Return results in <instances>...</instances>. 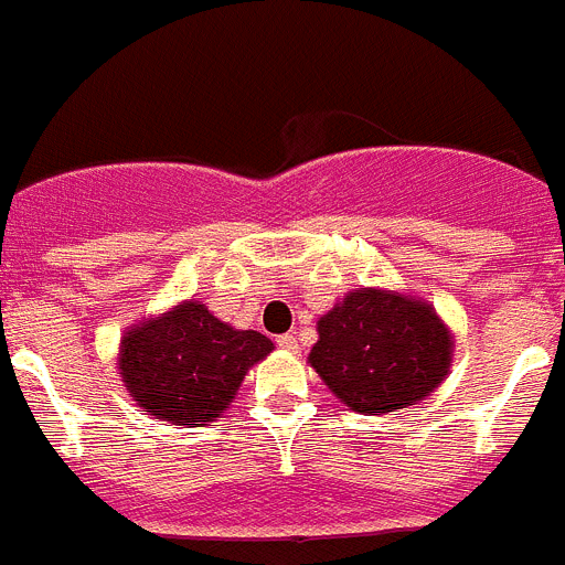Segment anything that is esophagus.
<instances>
[{"instance_id":"1","label":"esophagus","mask_w":565,"mask_h":565,"mask_svg":"<svg viewBox=\"0 0 565 565\" xmlns=\"http://www.w3.org/2000/svg\"><path fill=\"white\" fill-rule=\"evenodd\" d=\"M279 348H286V351H297V337H291V333H282V337L277 339Z\"/></svg>"}]
</instances>
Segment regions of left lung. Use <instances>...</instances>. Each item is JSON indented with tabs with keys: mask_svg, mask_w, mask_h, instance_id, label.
I'll list each match as a JSON object with an SVG mask.
<instances>
[{
	"mask_svg": "<svg viewBox=\"0 0 565 565\" xmlns=\"http://www.w3.org/2000/svg\"><path fill=\"white\" fill-rule=\"evenodd\" d=\"M450 353V331L427 302L351 291L319 319L308 362L351 411L382 416L430 396L447 376Z\"/></svg>",
	"mask_w": 565,
	"mask_h": 565,
	"instance_id": "1",
	"label": "left lung"
}]
</instances>
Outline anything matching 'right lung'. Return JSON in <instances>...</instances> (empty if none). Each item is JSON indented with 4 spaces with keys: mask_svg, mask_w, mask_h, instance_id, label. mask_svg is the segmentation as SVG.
<instances>
[{
    "mask_svg": "<svg viewBox=\"0 0 565 565\" xmlns=\"http://www.w3.org/2000/svg\"><path fill=\"white\" fill-rule=\"evenodd\" d=\"M271 348L259 331H234L206 306L183 302L127 331L118 362L129 396L149 416L212 422L237 396L248 367Z\"/></svg>",
    "mask_w": 565,
    "mask_h": 565,
    "instance_id": "add662e5",
    "label": "right lung"
}]
</instances>
